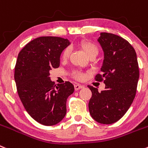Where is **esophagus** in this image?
I'll return each mask as SVG.
<instances>
[{"instance_id":"1","label":"esophagus","mask_w":148,"mask_h":148,"mask_svg":"<svg viewBox=\"0 0 148 148\" xmlns=\"http://www.w3.org/2000/svg\"><path fill=\"white\" fill-rule=\"evenodd\" d=\"M84 88L83 85H79V84H76V85H74V89H75V90H78L81 89V88Z\"/></svg>"}]
</instances>
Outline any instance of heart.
<instances>
[{
    "label": "heart",
    "mask_w": 148,
    "mask_h": 148,
    "mask_svg": "<svg viewBox=\"0 0 148 148\" xmlns=\"http://www.w3.org/2000/svg\"><path fill=\"white\" fill-rule=\"evenodd\" d=\"M77 45L79 46V47H80L82 49V51L86 54V55L89 58H93L99 53V48H98V47L95 45L94 43L91 42L89 40H80L79 41H78ZM70 52H71V49L69 47L65 48L61 53L62 60H67L69 57ZM72 76L74 78L77 79V80L82 81L86 78L87 74L80 71L75 70V71H72Z\"/></svg>",
    "instance_id": "obj_1"
}]
</instances>
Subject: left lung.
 <instances>
[{
    "label": "left lung",
    "mask_w": 148,
    "mask_h": 148,
    "mask_svg": "<svg viewBox=\"0 0 148 148\" xmlns=\"http://www.w3.org/2000/svg\"><path fill=\"white\" fill-rule=\"evenodd\" d=\"M104 52L103 66L95 77L103 82L105 89L88 85L92 92L88 107L91 117L98 123L112 124L125 114L134 99L139 77L135 49L119 36L101 33L99 38Z\"/></svg>",
    "instance_id": "obj_1"
}]
</instances>
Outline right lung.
Listing matches in <instances>:
<instances>
[{
  "mask_svg": "<svg viewBox=\"0 0 148 148\" xmlns=\"http://www.w3.org/2000/svg\"><path fill=\"white\" fill-rule=\"evenodd\" d=\"M69 45L67 39L41 36L32 40L18 54L14 68L16 90L25 109L36 121L53 125L66 114V101L74 93L71 82L55 85L49 71L60 66V56Z\"/></svg>",
  "mask_w": 148,
  "mask_h": 148,
  "instance_id": "add662e5",
  "label": "right lung"
}]
</instances>
